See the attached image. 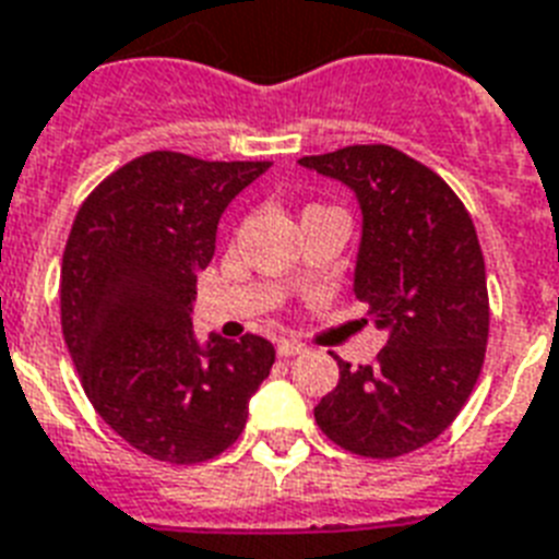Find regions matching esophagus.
<instances>
[{"mask_svg":"<svg viewBox=\"0 0 559 559\" xmlns=\"http://www.w3.org/2000/svg\"><path fill=\"white\" fill-rule=\"evenodd\" d=\"M305 345L301 342H289V340H281L278 342V357H298V354H305Z\"/></svg>","mask_w":559,"mask_h":559,"instance_id":"esophagus-1","label":"esophagus"}]
</instances>
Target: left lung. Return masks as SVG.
Wrapping results in <instances>:
<instances>
[{
    "label": "left lung",
    "instance_id": "8db88e82",
    "mask_svg": "<svg viewBox=\"0 0 559 559\" xmlns=\"http://www.w3.org/2000/svg\"><path fill=\"white\" fill-rule=\"evenodd\" d=\"M354 188L362 205L354 293L389 331L371 366L340 362L316 424L342 450L397 459L459 417L490 333L485 254L459 193L389 144H350L298 159Z\"/></svg>",
    "mask_w": 559,
    "mask_h": 559
}]
</instances>
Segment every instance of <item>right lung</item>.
Here are the masks:
<instances>
[{
    "label": "right lung",
    "mask_w": 559,
    "mask_h": 559,
    "mask_svg": "<svg viewBox=\"0 0 559 559\" xmlns=\"http://www.w3.org/2000/svg\"><path fill=\"white\" fill-rule=\"evenodd\" d=\"M266 168L144 153L112 170L72 223L60 266L66 348L104 424L156 461L226 452L275 362L263 336H214L200 348L191 328L219 214Z\"/></svg>",
    "instance_id": "1"
}]
</instances>
